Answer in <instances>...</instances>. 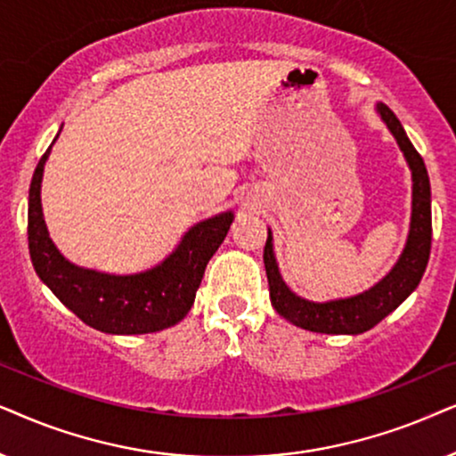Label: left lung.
Here are the masks:
<instances>
[{
    "label": "left lung",
    "instance_id": "left-lung-1",
    "mask_svg": "<svg viewBox=\"0 0 456 456\" xmlns=\"http://www.w3.org/2000/svg\"><path fill=\"white\" fill-rule=\"evenodd\" d=\"M375 110L396 139L406 165L411 168L412 200L406 244L390 273L369 289L348 296V298L314 302L302 298L283 281L275 250H273V233L269 229L263 258L266 279H269L271 305L283 319H288L296 327H302V330L333 333V336H342V333L344 336H359L362 331H369L409 298L421 281L423 273H426L429 250H432V190H429L426 162L412 148L396 114L386 104H378Z\"/></svg>",
    "mask_w": 456,
    "mask_h": 456
}]
</instances>
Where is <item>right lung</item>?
<instances>
[{
	"instance_id": "add662e5",
	"label": "right lung",
	"mask_w": 456,
	"mask_h": 456,
	"mask_svg": "<svg viewBox=\"0 0 456 456\" xmlns=\"http://www.w3.org/2000/svg\"><path fill=\"white\" fill-rule=\"evenodd\" d=\"M52 145L41 156L28 190V252L35 273L69 311L97 331L139 336L177 325L191 311L206 265L232 227L233 210L193 224L177 248L148 271L112 275L85 269L58 250L44 218L41 181Z\"/></svg>"
}]
</instances>
